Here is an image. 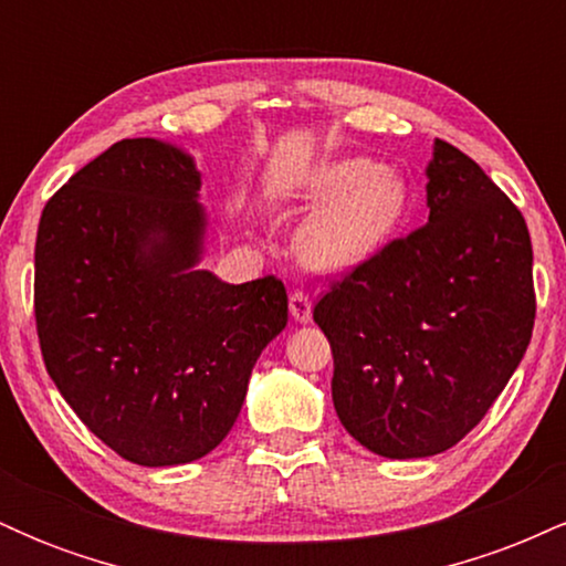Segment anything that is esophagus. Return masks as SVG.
<instances>
[{
	"label": "esophagus",
	"mask_w": 566,
	"mask_h": 566,
	"mask_svg": "<svg viewBox=\"0 0 566 566\" xmlns=\"http://www.w3.org/2000/svg\"><path fill=\"white\" fill-rule=\"evenodd\" d=\"M290 314H292V319L301 322V324L311 319V297L305 295L303 290H295L290 295Z\"/></svg>",
	"instance_id": "34e87169"
}]
</instances>
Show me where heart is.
Listing matches in <instances>:
<instances>
[{
	"mask_svg": "<svg viewBox=\"0 0 566 566\" xmlns=\"http://www.w3.org/2000/svg\"><path fill=\"white\" fill-rule=\"evenodd\" d=\"M305 199L324 201L297 233V250L316 269L340 271L373 258L409 207L407 180L365 157L324 161L305 178Z\"/></svg>",
	"mask_w": 566,
	"mask_h": 566,
	"instance_id": "b5f03b06",
	"label": "heart"
}]
</instances>
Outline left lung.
Masks as SVG:
<instances>
[{
    "label": "left lung",
    "instance_id": "8db88e82",
    "mask_svg": "<svg viewBox=\"0 0 566 566\" xmlns=\"http://www.w3.org/2000/svg\"><path fill=\"white\" fill-rule=\"evenodd\" d=\"M428 223L333 282L314 322L333 348L346 431L391 460L458 444L495 405L535 324L532 242L516 205L433 140Z\"/></svg>",
    "mask_w": 566,
    "mask_h": 566
}]
</instances>
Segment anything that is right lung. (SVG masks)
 <instances>
[{
    "mask_svg": "<svg viewBox=\"0 0 566 566\" xmlns=\"http://www.w3.org/2000/svg\"><path fill=\"white\" fill-rule=\"evenodd\" d=\"M199 188L178 146L127 138L71 175L36 231L44 367L103 444L148 469L216 450L287 324L276 276L226 284L197 269Z\"/></svg>",
    "mask_w": 566,
    "mask_h": 566,
    "instance_id": "add662e5",
    "label": "right lung"
}]
</instances>
